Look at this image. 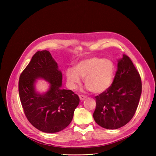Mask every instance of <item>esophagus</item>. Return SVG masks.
Listing matches in <instances>:
<instances>
[{"instance_id": "esophagus-1", "label": "esophagus", "mask_w": 156, "mask_h": 156, "mask_svg": "<svg viewBox=\"0 0 156 156\" xmlns=\"http://www.w3.org/2000/svg\"><path fill=\"white\" fill-rule=\"evenodd\" d=\"M79 97H80V101H84V99H86V97L85 96H84V95H80L79 96Z\"/></svg>"}]
</instances>
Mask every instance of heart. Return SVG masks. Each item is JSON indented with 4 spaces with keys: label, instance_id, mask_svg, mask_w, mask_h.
I'll list each match as a JSON object with an SVG mask.
<instances>
[{
    "label": "heart",
    "instance_id": "heart-1",
    "mask_svg": "<svg viewBox=\"0 0 156 156\" xmlns=\"http://www.w3.org/2000/svg\"><path fill=\"white\" fill-rule=\"evenodd\" d=\"M115 72V65L110 59L90 57L76 62L74 69H66V76L72 90L77 88L81 83V78H84L88 90L96 94H101L111 87Z\"/></svg>",
    "mask_w": 156,
    "mask_h": 156
}]
</instances>
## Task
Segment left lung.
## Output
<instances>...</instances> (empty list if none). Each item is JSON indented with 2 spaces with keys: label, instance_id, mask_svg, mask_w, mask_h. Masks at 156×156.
<instances>
[{
  "label": "left lung",
  "instance_id": "8db88e82",
  "mask_svg": "<svg viewBox=\"0 0 156 156\" xmlns=\"http://www.w3.org/2000/svg\"><path fill=\"white\" fill-rule=\"evenodd\" d=\"M141 94L140 75L133 62L123 54L117 64L113 82L108 90L95 97V122L107 129H117L133 118Z\"/></svg>",
  "mask_w": 156,
  "mask_h": 156
}]
</instances>
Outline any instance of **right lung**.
Segmentation results:
<instances>
[{
  "mask_svg": "<svg viewBox=\"0 0 156 156\" xmlns=\"http://www.w3.org/2000/svg\"><path fill=\"white\" fill-rule=\"evenodd\" d=\"M38 79L50 83L44 94L36 91ZM62 74L47 50L36 52L19 77V93L26 117L45 133L59 132L70 123L80 98L71 90L62 88Z\"/></svg>",
  "mask_w": 156,
  "mask_h": 156,
  "instance_id": "obj_1",
  "label": "right lung"
}]
</instances>
